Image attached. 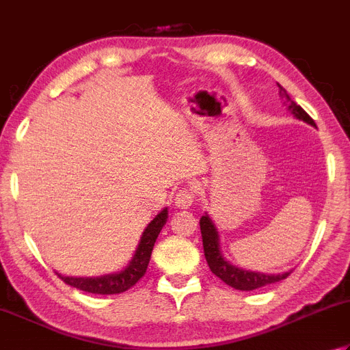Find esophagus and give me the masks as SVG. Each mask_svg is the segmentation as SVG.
Returning a JSON list of instances; mask_svg holds the SVG:
<instances>
[{
	"label": "esophagus",
	"instance_id": "1",
	"mask_svg": "<svg viewBox=\"0 0 350 350\" xmlns=\"http://www.w3.org/2000/svg\"><path fill=\"white\" fill-rule=\"evenodd\" d=\"M196 200V188L194 187H187L177 191L174 197V203L179 209H188L191 204Z\"/></svg>",
	"mask_w": 350,
	"mask_h": 350
}]
</instances>
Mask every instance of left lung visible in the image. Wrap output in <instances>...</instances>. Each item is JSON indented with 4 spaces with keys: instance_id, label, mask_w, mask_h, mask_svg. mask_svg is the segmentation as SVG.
<instances>
[{
    "instance_id": "obj_1",
    "label": "left lung",
    "mask_w": 350,
    "mask_h": 350,
    "mask_svg": "<svg viewBox=\"0 0 350 350\" xmlns=\"http://www.w3.org/2000/svg\"><path fill=\"white\" fill-rule=\"evenodd\" d=\"M280 89V97L284 98V105L288 106V111L296 116V118L302 120L308 124H311L316 127V122L308 115L302 107H300L297 103H294L290 95L286 94L285 89L278 83ZM200 230H202V239H203V250H204V258H206L208 265L211 271L214 273L215 276L220 278L224 284H228L229 286L235 290H241V291H252L256 288H261V286L270 285V284H276L279 280H284L285 278L290 276V271L286 273H279V275H264V273L259 271H249V270H243L238 269V267L229 264L226 259L223 258V253L220 250V237H218V232L215 229L214 223L209 218V215H203L200 218Z\"/></svg>"
}]
</instances>
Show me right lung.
<instances>
[{
    "mask_svg": "<svg viewBox=\"0 0 350 350\" xmlns=\"http://www.w3.org/2000/svg\"><path fill=\"white\" fill-rule=\"evenodd\" d=\"M167 218L168 209L165 208L148 223L147 228L142 232V237L139 239L138 247L135 250L132 261H130L126 269H122L121 271L98 278H72L62 276L59 273L57 276L64 280L65 284L74 286V288L92 294H120L127 291L146 275L156 238L161 234L163 224L167 223Z\"/></svg>",
    "mask_w": 350,
    "mask_h": 350,
    "instance_id": "add662e5",
    "label": "right lung"
}]
</instances>
